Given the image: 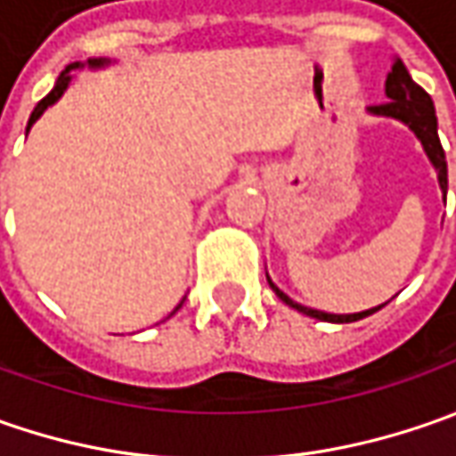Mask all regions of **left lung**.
<instances>
[{"label": "left lung", "instance_id": "8db88e82", "mask_svg": "<svg viewBox=\"0 0 456 456\" xmlns=\"http://www.w3.org/2000/svg\"><path fill=\"white\" fill-rule=\"evenodd\" d=\"M386 96L388 101L386 103H378V106H370L368 111L370 114H380V116H394L398 121L409 124L413 129V134L421 139L424 150L429 154V159L434 162V167L439 169V184L442 190L447 192V159H444V150H442V142H439V134H436V114H434V101L431 96L419 86L413 83V78L409 76L406 65L401 62V58H395L394 68L386 78ZM272 284V281H269ZM272 289L276 291V297L281 302H287L294 309L305 312L309 317H317L322 322H355V320H362L368 314L378 312L380 306L376 309H365V312H358V314H327V312H320V309H309V306L297 305L291 302L289 297L284 294L281 289H276L272 284Z\"/></svg>", "mask_w": 456, "mask_h": 456}]
</instances>
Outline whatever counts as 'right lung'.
<instances>
[{"mask_svg":"<svg viewBox=\"0 0 456 456\" xmlns=\"http://www.w3.org/2000/svg\"><path fill=\"white\" fill-rule=\"evenodd\" d=\"M88 62H91V65H103V61H88ZM73 68H78V62L68 65V68H65V70L61 73V78L55 80L53 91H50V94H47V96H45L43 101H40V103L35 106V111H32V116H29V124H27V129H29V126H32V124H35V121L40 118V114H43L47 106H53V103H55V101L62 96V91H65V88H68V83H70V70H73ZM180 306H183V305H180ZM180 306H177V309H180Z\"/></svg>","mask_w":456,"mask_h":456,"instance_id":"right-lung-1","label":"right lung"}]
</instances>
